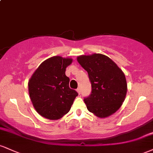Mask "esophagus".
I'll list each match as a JSON object with an SVG mask.
<instances>
[{
    "label": "esophagus",
    "instance_id": "1",
    "mask_svg": "<svg viewBox=\"0 0 153 153\" xmlns=\"http://www.w3.org/2000/svg\"><path fill=\"white\" fill-rule=\"evenodd\" d=\"M77 92L78 93V94H80V88L77 89Z\"/></svg>",
    "mask_w": 153,
    "mask_h": 153
}]
</instances>
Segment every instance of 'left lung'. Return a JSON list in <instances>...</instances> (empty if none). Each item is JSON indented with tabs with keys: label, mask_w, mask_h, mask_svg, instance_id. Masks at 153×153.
Instances as JSON below:
<instances>
[{
	"label": "left lung",
	"mask_w": 153,
	"mask_h": 153,
	"mask_svg": "<svg viewBox=\"0 0 153 153\" xmlns=\"http://www.w3.org/2000/svg\"><path fill=\"white\" fill-rule=\"evenodd\" d=\"M77 60L88 72L91 82V94L84 99L88 110L99 118L113 114L122 106L127 95L124 73L102 54L80 55Z\"/></svg>",
	"instance_id": "left-lung-1"
}]
</instances>
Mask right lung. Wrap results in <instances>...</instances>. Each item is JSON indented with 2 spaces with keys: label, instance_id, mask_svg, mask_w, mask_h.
<instances>
[{
  "label": "right lung",
  "instance_id": "right-lung-1",
  "mask_svg": "<svg viewBox=\"0 0 153 153\" xmlns=\"http://www.w3.org/2000/svg\"><path fill=\"white\" fill-rule=\"evenodd\" d=\"M71 58L54 56L38 67L29 80V94L33 106L42 117L59 119L68 113L78 94L70 88L65 75Z\"/></svg>",
  "mask_w": 153,
  "mask_h": 153
}]
</instances>
